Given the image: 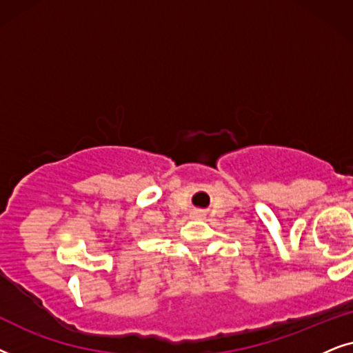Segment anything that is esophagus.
<instances>
[{"instance_id":"1","label":"esophagus","mask_w":353,"mask_h":353,"mask_svg":"<svg viewBox=\"0 0 353 353\" xmlns=\"http://www.w3.org/2000/svg\"><path fill=\"white\" fill-rule=\"evenodd\" d=\"M203 211L201 210H194L192 211V214H190V218H194V219H199V218H203Z\"/></svg>"}]
</instances>
